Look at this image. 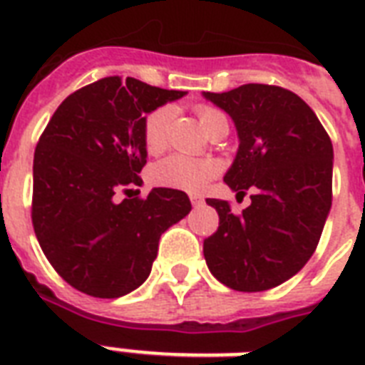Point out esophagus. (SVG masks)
<instances>
[{"label": "esophagus", "instance_id": "esophagus-1", "mask_svg": "<svg viewBox=\"0 0 365 365\" xmlns=\"http://www.w3.org/2000/svg\"><path fill=\"white\" fill-rule=\"evenodd\" d=\"M189 199H191V205H193V206H200L202 202H205V199H202V197H200V195H197V193L189 195Z\"/></svg>", "mask_w": 365, "mask_h": 365}]
</instances>
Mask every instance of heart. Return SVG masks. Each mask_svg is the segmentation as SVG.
Listing matches in <instances>:
<instances>
[{
	"instance_id": "obj_1",
	"label": "heart",
	"mask_w": 365,
	"mask_h": 365,
	"mask_svg": "<svg viewBox=\"0 0 365 365\" xmlns=\"http://www.w3.org/2000/svg\"><path fill=\"white\" fill-rule=\"evenodd\" d=\"M200 125L206 132L220 121H227L222 111L212 106L200 104L195 108ZM172 111L168 106H160L145 115L142 126V138L145 151L149 155L160 153L166 148L168 123ZM220 172V163L210 157H191V155L172 153L159 163H155L149 170L151 182L163 187L180 189V191H200L206 183L214 180Z\"/></svg>"
}]
</instances>
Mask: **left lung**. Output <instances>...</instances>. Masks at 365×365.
I'll use <instances>...</instances> for the list:
<instances>
[{"label":"left lung","instance_id":"left-lung-1","mask_svg":"<svg viewBox=\"0 0 365 365\" xmlns=\"http://www.w3.org/2000/svg\"><path fill=\"white\" fill-rule=\"evenodd\" d=\"M205 98L227 111L239 132L223 182L237 197L254 189L242 214L227 200L206 199L220 216L202 246L206 265L237 292L271 289L299 272L317 250L331 208V140L288 88L248 83Z\"/></svg>","mask_w":365,"mask_h":365}]
</instances>
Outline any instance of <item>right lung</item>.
Wrapping results in <instances>:
<instances>
[{"instance_id":"1","label":"right lung","mask_w":365,"mask_h":365,"mask_svg":"<svg viewBox=\"0 0 365 365\" xmlns=\"http://www.w3.org/2000/svg\"><path fill=\"white\" fill-rule=\"evenodd\" d=\"M183 94L104 77L70 94L45 126L34 153L31 223L48 263L83 294L113 299L142 286L160 235L191 210L178 189L130 195L148 163L145 113ZM119 190L126 200L115 199Z\"/></svg>"}]
</instances>
